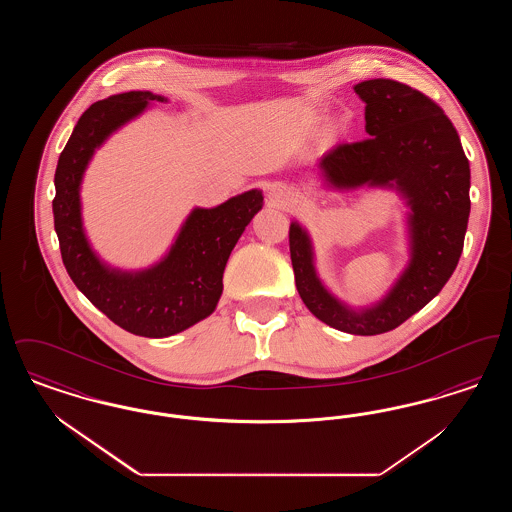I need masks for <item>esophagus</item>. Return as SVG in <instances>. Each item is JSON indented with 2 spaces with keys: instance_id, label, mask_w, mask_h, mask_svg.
<instances>
[{
  "instance_id": "34e87169",
  "label": "esophagus",
  "mask_w": 512,
  "mask_h": 512,
  "mask_svg": "<svg viewBox=\"0 0 512 512\" xmlns=\"http://www.w3.org/2000/svg\"><path fill=\"white\" fill-rule=\"evenodd\" d=\"M268 201L274 205V207H280V209H288L293 205V195L280 188V186H274L270 188V194H268Z\"/></svg>"
}]
</instances>
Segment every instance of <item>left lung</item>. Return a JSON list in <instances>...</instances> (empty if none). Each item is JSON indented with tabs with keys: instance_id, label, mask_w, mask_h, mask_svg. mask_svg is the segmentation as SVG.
Listing matches in <instances>:
<instances>
[{
	"instance_id": "left-lung-1",
	"label": "left lung",
	"mask_w": 512,
	"mask_h": 512,
	"mask_svg": "<svg viewBox=\"0 0 512 512\" xmlns=\"http://www.w3.org/2000/svg\"><path fill=\"white\" fill-rule=\"evenodd\" d=\"M368 138L328 151L318 171L330 188H395L409 207L411 259L390 292L359 311L326 290L315 268L309 232L290 224L295 286L324 324L376 336L403 324L447 284L463 253L470 215V165L461 138L436 101L390 78L359 82Z\"/></svg>"
}]
</instances>
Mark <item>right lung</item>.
Returning a JSON list of instances; mask_svg holds the SVG:
<instances>
[{
	"label": "right lung",
	"instance_id": "add662e5",
	"mask_svg": "<svg viewBox=\"0 0 512 512\" xmlns=\"http://www.w3.org/2000/svg\"><path fill=\"white\" fill-rule=\"evenodd\" d=\"M151 101L167 98L124 92L84 111L59 155L53 220L63 265L74 286L126 332L167 338L215 311L226 261L245 226L263 209V192L249 190L213 209L195 207L169 253L153 267L128 272L105 265L82 226V176L96 149L122 124L142 115Z\"/></svg>",
	"mask_w": 512,
	"mask_h": 512
}]
</instances>
